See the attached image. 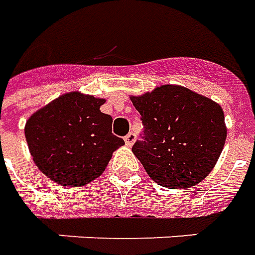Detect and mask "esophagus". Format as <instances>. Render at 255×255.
<instances>
[{
  "label": "esophagus",
  "mask_w": 255,
  "mask_h": 255,
  "mask_svg": "<svg viewBox=\"0 0 255 255\" xmlns=\"http://www.w3.org/2000/svg\"><path fill=\"white\" fill-rule=\"evenodd\" d=\"M135 140H136V135H135V133L133 132H129L127 135V136L124 137V142H126V144H127V146H132L133 143H135Z\"/></svg>",
  "instance_id": "34e87169"
}]
</instances>
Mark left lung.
I'll list each match as a JSON object with an SVG mask.
<instances>
[{
  "label": "left lung",
  "instance_id": "left-lung-1",
  "mask_svg": "<svg viewBox=\"0 0 255 255\" xmlns=\"http://www.w3.org/2000/svg\"><path fill=\"white\" fill-rule=\"evenodd\" d=\"M131 101L144 128L132 152L147 174L169 189H186L204 180L227 137L222 107L180 85H162L131 96Z\"/></svg>",
  "mask_w": 255,
  "mask_h": 255
}]
</instances>
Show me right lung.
<instances>
[{"label":"right lung","mask_w":255,"mask_h":255,"mask_svg":"<svg viewBox=\"0 0 255 255\" xmlns=\"http://www.w3.org/2000/svg\"><path fill=\"white\" fill-rule=\"evenodd\" d=\"M104 99L70 92L47 104L25 124L35 165L63 186H84L103 174L124 144L112 133V118L100 111Z\"/></svg>","instance_id":"add662e5"}]
</instances>
